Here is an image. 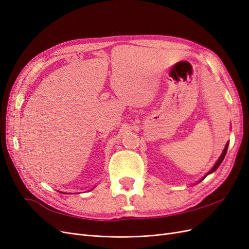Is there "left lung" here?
Returning <instances> with one entry per match:
<instances>
[{
	"label": "left lung",
	"instance_id": "1",
	"mask_svg": "<svg viewBox=\"0 0 249 249\" xmlns=\"http://www.w3.org/2000/svg\"><path fill=\"white\" fill-rule=\"evenodd\" d=\"M228 146H229V143H227V145H225V147H224V149H223V152H222V154H221V156H220V158H219V159H218V161L216 162V164L214 165V166L212 167V169H211L208 173H207V175L205 176V178L208 176V175H210V173H212V172H214L218 167H219V165L221 164V162L223 161V159H224V157H225V154H227V150H228ZM203 178H201L200 180H202Z\"/></svg>",
	"mask_w": 249,
	"mask_h": 249
}]
</instances>
